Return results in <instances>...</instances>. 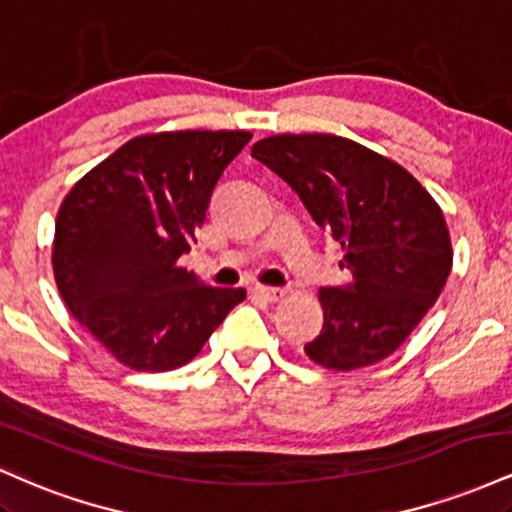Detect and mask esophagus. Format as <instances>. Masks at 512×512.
Segmentation results:
<instances>
[{
    "label": "esophagus",
    "mask_w": 512,
    "mask_h": 512,
    "mask_svg": "<svg viewBox=\"0 0 512 512\" xmlns=\"http://www.w3.org/2000/svg\"><path fill=\"white\" fill-rule=\"evenodd\" d=\"M252 298H257V301H264V303H276L284 298V289H274V286H252L250 289Z\"/></svg>",
    "instance_id": "esophagus-1"
}]
</instances>
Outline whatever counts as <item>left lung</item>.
I'll return each instance as SVG.
<instances>
[{
    "instance_id": "left-lung-1",
    "label": "left lung",
    "mask_w": 512,
    "mask_h": 512,
    "mask_svg": "<svg viewBox=\"0 0 512 512\" xmlns=\"http://www.w3.org/2000/svg\"><path fill=\"white\" fill-rule=\"evenodd\" d=\"M252 156L296 190L351 272L346 286L320 289L325 322L305 354L332 370L383 361L424 320L452 269L436 199L399 163L337 134H276Z\"/></svg>"
}]
</instances>
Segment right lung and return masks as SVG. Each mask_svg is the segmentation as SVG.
I'll list each match as a JSON object with an SVG mask.
<instances>
[{
  "label": "right lung",
  "instance_id": "right-lung-1",
  "mask_svg": "<svg viewBox=\"0 0 512 512\" xmlns=\"http://www.w3.org/2000/svg\"><path fill=\"white\" fill-rule=\"evenodd\" d=\"M250 132H158L129 139L64 197L55 223L57 289L81 325L132 370L192 361L245 298L178 267L211 192Z\"/></svg>",
  "mask_w": 512,
  "mask_h": 512
}]
</instances>
